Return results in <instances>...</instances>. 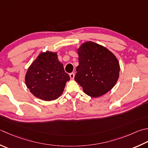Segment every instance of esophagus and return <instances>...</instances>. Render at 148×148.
I'll return each instance as SVG.
<instances>
[{
    "label": "esophagus",
    "instance_id": "1",
    "mask_svg": "<svg viewBox=\"0 0 148 148\" xmlns=\"http://www.w3.org/2000/svg\"><path fill=\"white\" fill-rule=\"evenodd\" d=\"M69 76H70V77H71V79H73L74 78V72H72V73L69 74Z\"/></svg>",
    "mask_w": 148,
    "mask_h": 148
}]
</instances>
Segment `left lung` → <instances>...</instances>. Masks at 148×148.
I'll list each match as a JSON object with an SVG mask.
<instances>
[{"instance_id":"8db88e82","label":"left lung","mask_w":148,"mask_h":148,"mask_svg":"<svg viewBox=\"0 0 148 148\" xmlns=\"http://www.w3.org/2000/svg\"><path fill=\"white\" fill-rule=\"evenodd\" d=\"M79 65L74 79L86 94L98 97L114 87L119 76L117 58L108 49L93 42L83 43L77 49Z\"/></svg>"}]
</instances>
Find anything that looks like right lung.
<instances>
[{"label":"right lung","mask_w":148,"mask_h":148,"mask_svg":"<svg viewBox=\"0 0 148 148\" xmlns=\"http://www.w3.org/2000/svg\"><path fill=\"white\" fill-rule=\"evenodd\" d=\"M70 80L56 53H41L28 68L25 76L27 87L34 96L44 101L55 100L62 94Z\"/></svg>","instance_id":"add662e5"}]
</instances>
